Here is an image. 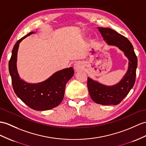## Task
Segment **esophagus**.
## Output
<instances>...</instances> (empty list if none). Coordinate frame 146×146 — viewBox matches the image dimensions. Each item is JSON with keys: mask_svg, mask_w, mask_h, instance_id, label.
Returning a JSON list of instances; mask_svg holds the SVG:
<instances>
[{"mask_svg": "<svg viewBox=\"0 0 146 146\" xmlns=\"http://www.w3.org/2000/svg\"><path fill=\"white\" fill-rule=\"evenodd\" d=\"M83 69V65L81 62H76L74 64V70L77 72V71H79Z\"/></svg>", "mask_w": 146, "mask_h": 146, "instance_id": "esophagus-1", "label": "esophagus"}]
</instances>
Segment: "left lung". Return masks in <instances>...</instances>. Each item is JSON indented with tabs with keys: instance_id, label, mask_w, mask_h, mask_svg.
<instances>
[{
	"instance_id": "1",
	"label": "left lung",
	"mask_w": 146,
	"mask_h": 146,
	"mask_svg": "<svg viewBox=\"0 0 146 146\" xmlns=\"http://www.w3.org/2000/svg\"><path fill=\"white\" fill-rule=\"evenodd\" d=\"M104 40L109 46H116L128 59L126 74L118 83L106 85L88 77L87 87L92 100L102 105H116L126 97L136 80L137 59L131 42L123 35L109 28L98 27Z\"/></svg>"
}]
</instances>
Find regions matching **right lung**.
<instances>
[{
    "label": "right lung",
    "mask_w": 146,
    "mask_h": 146,
    "mask_svg": "<svg viewBox=\"0 0 146 146\" xmlns=\"http://www.w3.org/2000/svg\"><path fill=\"white\" fill-rule=\"evenodd\" d=\"M31 31L14 45L9 62L10 75L14 92L21 100L36 111H44L58 106L63 100L66 85L74 76V69L69 68L57 71L46 80L32 84L21 79L18 72L17 62L19 44L25 38L35 34Z\"/></svg>",
    "instance_id": "right-lung-1"
}]
</instances>
